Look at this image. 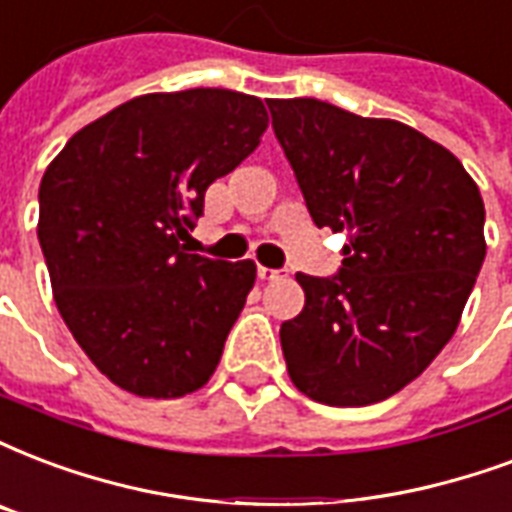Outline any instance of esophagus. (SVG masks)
Here are the masks:
<instances>
[{"instance_id": "obj_1", "label": "esophagus", "mask_w": 512, "mask_h": 512, "mask_svg": "<svg viewBox=\"0 0 512 512\" xmlns=\"http://www.w3.org/2000/svg\"><path fill=\"white\" fill-rule=\"evenodd\" d=\"M256 275H259V280H280V278H286V270H270V267H259V270H256Z\"/></svg>"}]
</instances>
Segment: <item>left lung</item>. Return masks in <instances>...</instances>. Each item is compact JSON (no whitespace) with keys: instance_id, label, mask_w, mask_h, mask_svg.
<instances>
[{"instance_id":"obj_1","label":"left lung","mask_w":512,"mask_h":512,"mask_svg":"<svg viewBox=\"0 0 512 512\" xmlns=\"http://www.w3.org/2000/svg\"><path fill=\"white\" fill-rule=\"evenodd\" d=\"M272 129L318 229L348 232L343 267L299 272L280 326L294 386L364 407L416 380L459 326L483 259V199L461 161L416 129L321 99H270Z\"/></svg>"}]
</instances>
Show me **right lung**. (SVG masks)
Wrapping results in <instances>:
<instances>
[{"mask_svg":"<svg viewBox=\"0 0 512 512\" xmlns=\"http://www.w3.org/2000/svg\"><path fill=\"white\" fill-rule=\"evenodd\" d=\"M261 99L226 88L145 94L72 134L40 183L53 299L96 370L129 394L197 391L256 280L253 261L186 253L205 191L259 145Z\"/></svg>","mask_w":512,"mask_h":512,"instance_id":"right-lung-1","label":"right lung"}]
</instances>
